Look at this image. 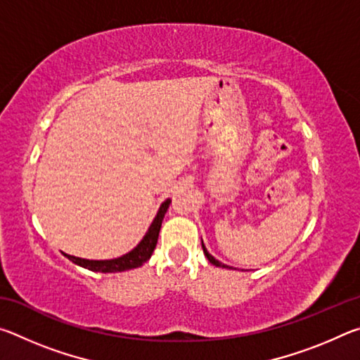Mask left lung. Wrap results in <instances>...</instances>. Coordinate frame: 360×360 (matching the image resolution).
<instances>
[{"label": "left lung", "mask_w": 360, "mask_h": 360, "mask_svg": "<svg viewBox=\"0 0 360 360\" xmlns=\"http://www.w3.org/2000/svg\"><path fill=\"white\" fill-rule=\"evenodd\" d=\"M202 248H203V252H205V255H206V259H208V260L211 262V264H212V265H216V266H222V268H229L227 265H224V264H222V262H219V260H216L214 257H212V255H211V254L208 252V249H206V248H205V245H203V241H202Z\"/></svg>", "instance_id": "obj_1"}]
</instances>
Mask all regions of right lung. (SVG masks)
<instances>
[{"label": "right lung", "mask_w": 360, "mask_h": 360, "mask_svg": "<svg viewBox=\"0 0 360 360\" xmlns=\"http://www.w3.org/2000/svg\"><path fill=\"white\" fill-rule=\"evenodd\" d=\"M169 203H172V200L169 198L162 203L160 210H158L155 219L152 221L148 233L144 235V238L139 241V245L135 249H131L130 252L122 255V257L111 259V260H89V259L75 257V255H70L65 252L63 255H66L72 264L81 265L84 268H87V270L100 271V273H117V271H125V270H131V268L141 266L144 262H148L150 259L152 252H154V249L157 246V240H158V231H160L162 221L163 217H165V212L168 210Z\"/></svg>", "instance_id": "right-lung-1"}]
</instances>
